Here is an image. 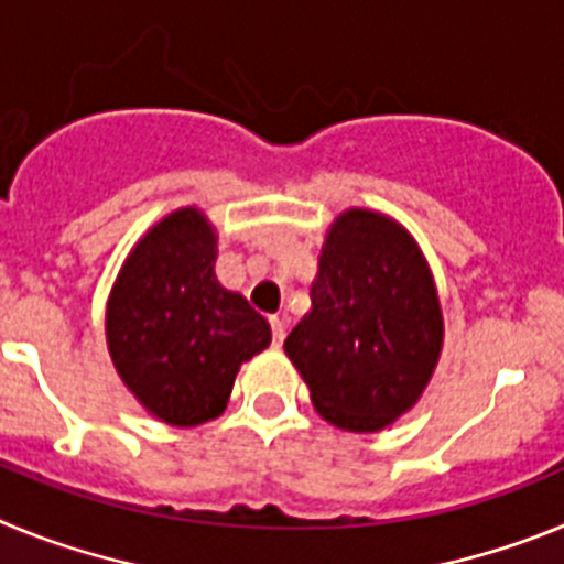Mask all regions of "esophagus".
Returning a JSON list of instances; mask_svg holds the SVG:
<instances>
[{
  "label": "esophagus",
  "instance_id": "1",
  "mask_svg": "<svg viewBox=\"0 0 564 564\" xmlns=\"http://www.w3.org/2000/svg\"><path fill=\"white\" fill-rule=\"evenodd\" d=\"M285 316H271V333H273V347H279V344L285 341Z\"/></svg>",
  "mask_w": 564,
  "mask_h": 564
}]
</instances>
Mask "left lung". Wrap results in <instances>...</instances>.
Segmentation results:
<instances>
[{
    "instance_id": "1",
    "label": "left lung",
    "mask_w": 564,
    "mask_h": 564,
    "mask_svg": "<svg viewBox=\"0 0 564 564\" xmlns=\"http://www.w3.org/2000/svg\"><path fill=\"white\" fill-rule=\"evenodd\" d=\"M311 313L285 338L322 417L378 432L410 410L443 341L435 282L412 237L376 212L333 223Z\"/></svg>"
}]
</instances>
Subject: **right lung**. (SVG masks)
Instances as JSON below:
<instances>
[{
    "mask_svg": "<svg viewBox=\"0 0 564 564\" xmlns=\"http://www.w3.org/2000/svg\"><path fill=\"white\" fill-rule=\"evenodd\" d=\"M217 239L183 208L138 242L115 282L107 341L115 370L152 415L197 426L220 415L239 364L271 344V327L214 276Z\"/></svg>",
    "mask_w": 564,
    "mask_h": 564,
    "instance_id": "add662e5",
    "label": "right lung"
}]
</instances>
